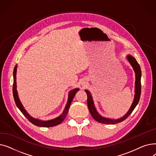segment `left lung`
I'll use <instances>...</instances> for the list:
<instances>
[{"instance_id": "left-lung-1", "label": "left lung", "mask_w": 156, "mask_h": 156, "mask_svg": "<svg viewBox=\"0 0 156 156\" xmlns=\"http://www.w3.org/2000/svg\"><path fill=\"white\" fill-rule=\"evenodd\" d=\"M126 59L130 64L131 66L133 68V69L135 74V95L133 101L131 105L128 112L125 114V115L118 119H112L105 118L98 112L94 102V99L91 93L88 91V90H85V92L87 94V105L89 109L90 112L93 118L97 121V122H101L102 124H108V125H114L116 123H119L122 121L125 120L128 116H129L131 113L134 110L136 105L138 104L139 100H140V94H141V76H142V71L140 69V65L137 62L136 59L132 55L128 54L126 55Z\"/></svg>"}]
</instances>
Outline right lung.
Listing matches in <instances>:
<instances>
[{"label":"right lung","mask_w":156,"mask_h":156,"mask_svg":"<svg viewBox=\"0 0 156 156\" xmlns=\"http://www.w3.org/2000/svg\"><path fill=\"white\" fill-rule=\"evenodd\" d=\"M17 68H18V64H16L15 66V67L14 68V71H13L14 82H13V87H12V92H13V96H14V99L15 103H16V105H17L18 109L20 110V111L23 113V115L25 116L31 122V123H33L36 126H38L52 127V126H54L61 124V122L64 121V119H65L66 116L73 98L76 95V92L78 91H79L80 89L78 88H76L75 89H73L71 91H69L66 105V106H65L62 113L58 117L54 118L52 119L47 120V121H43V120H41L39 119L33 118L27 112L26 109L24 108L23 104H21V102L20 100L18 91H17V83H16V73H17Z\"/></svg>","instance_id":"right-lung-1"}]
</instances>
